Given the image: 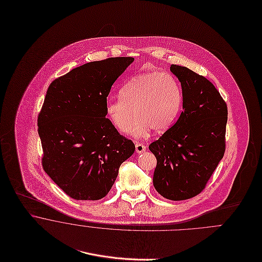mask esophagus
Listing matches in <instances>:
<instances>
[{
	"instance_id": "34e87169",
	"label": "esophagus",
	"mask_w": 262,
	"mask_h": 262,
	"mask_svg": "<svg viewBox=\"0 0 262 262\" xmlns=\"http://www.w3.org/2000/svg\"><path fill=\"white\" fill-rule=\"evenodd\" d=\"M146 151V146L142 143H136V152L138 154H141V153H144Z\"/></svg>"
}]
</instances>
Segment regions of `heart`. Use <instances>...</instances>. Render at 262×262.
Here are the masks:
<instances>
[{"instance_id": "1", "label": "heart", "mask_w": 262, "mask_h": 262, "mask_svg": "<svg viewBox=\"0 0 262 262\" xmlns=\"http://www.w3.org/2000/svg\"><path fill=\"white\" fill-rule=\"evenodd\" d=\"M119 93V97L107 98L106 114L121 133L130 127L137 115L139 118L130 129L136 138L148 136L151 129L157 134L168 130L178 118L183 103L179 82L164 72L135 76Z\"/></svg>"}]
</instances>
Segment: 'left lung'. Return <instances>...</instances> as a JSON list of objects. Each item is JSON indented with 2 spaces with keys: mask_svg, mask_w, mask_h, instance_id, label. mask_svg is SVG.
Returning <instances> with one entry per match:
<instances>
[{
  "mask_svg": "<svg viewBox=\"0 0 262 262\" xmlns=\"http://www.w3.org/2000/svg\"><path fill=\"white\" fill-rule=\"evenodd\" d=\"M181 83L183 110L149 149L157 159L153 183L171 201L200 194L224 157L228 108L211 82L186 67L171 64Z\"/></svg>",
  "mask_w": 262,
  "mask_h": 262,
  "instance_id": "1",
  "label": "left lung"
}]
</instances>
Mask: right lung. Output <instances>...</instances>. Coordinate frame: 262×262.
I'll list each match as a JSON object with an SVG mask.
<instances>
[{
  "mask_svg": "<svg viewBox=\"0 0 262 262\" xmlns=\"http://www.w3.org/2000/svg\"><path fill=\"white\" fill-rule=\"evenodd\" d=\"M134 57H109L73 69L50 85L38 114L42 167L77 201H98L111 189L120 165L135 152L106 117L111 86Z\"/></svg>",
  "mask_w": 262,
  "mask_h": 262,
  "instance_id": "obj_1",
  "label": "right lung"
}]
</instances>
